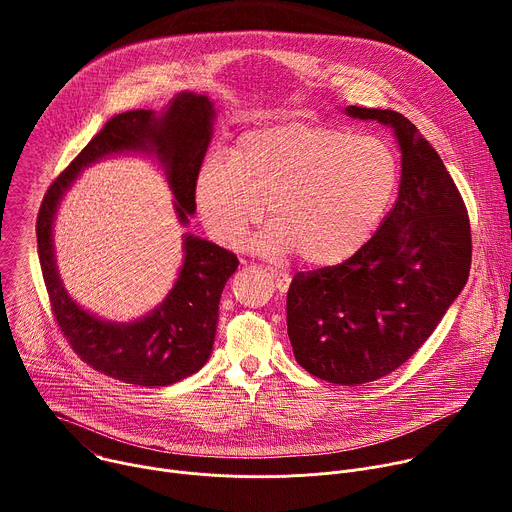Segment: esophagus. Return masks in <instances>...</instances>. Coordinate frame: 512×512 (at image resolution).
<instances>
[{"label":"esophagus","mask_w":512,"mask_h":512,"mask_svg":"<svg viewBox=\"0 0 512 512\" xmlns=\"http://www.w3.org/2000/svg\"><path fill=\"white\" fill-rule=\"evenodd\" d=\"M271 273V277H273V281H275V287H277V291H287V287H289V283H291V275L289 273H285V271H279V269H271L269 271Z\"/></svg>","instance_id":"1"}]
</instances>
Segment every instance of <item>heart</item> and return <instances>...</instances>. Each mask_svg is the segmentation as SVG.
<instances>
[{"mask_svg": "<svg viewBox=\"0 0 512 512\" xmlns=\"http://www.w3.org/2000/svg\"><path fill=\"white\" fill-rule=\"evenodd\" d=\"M397 184V158L383 139L277 121L245 131L229 160L208 156L192 194L218 243L239 247L267 204L273 223L253 243L259 253L296 251L312 267H334L367 245Z\"/></svg>", "mask_w": 512, "mask_h": 512, "instance_id": "1", "label": "heart"}]
</instances>
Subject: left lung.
Returning a JSON list of instances; mask_svg holds the SVG:
<instances>
[{
    "label": "left lung",
    "mask_w": 512,
    "mask_h": 512,
    "mask_svg": "<svg viewBox=\"0 0 512 512\" xmlns=\"http://www.w3.org/2000/svg\"><path fill=\"white\" fill-rule=\"evenodd\" d=\"M344 113L393 129L401 152L399 198L350 259L294 275L287 334L310 375L362 385L399 369L431 336L468 281L472 239L450 172L407 117L354 105Z\"/></svg>",
    "instance_id": "1"
}]
</instances>
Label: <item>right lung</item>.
<instances>
[{
    "label": "right lung",
    "instance_id": "right-lung-1",
    "mask_svg": "<svg viewBox=\"0 0 512 512\" xmlns=\"http://www.w3.org/2000/svg\"><path fill=\"white\" fill-rule=\"evenodd\" d=\"M214 117L212 101L190 91L178 93L160 113L135 109L115 115L52 182L42 200L36 223L38 257L56 322L72 350L95 371L117 381L168 387L198 373L210 358L218 302L239 259L186 233L184 261L164 302L133 322L103 320L72 300L58 275L52 241L56 210L81 170L103 158L145 154L160 162L174 194L176 218L186 227L196 212L192 186L212 139Z\"/></svg>",
    "mask_w": 512,
    "mask_h": 512
}]
</instances>
